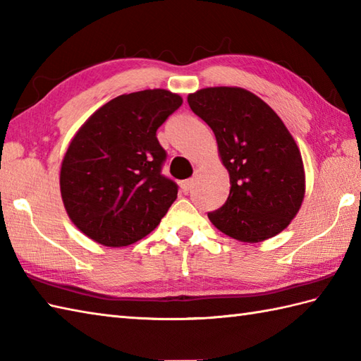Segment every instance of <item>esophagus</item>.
<instances>
[{"label": "esophagus", "instance_id": "34e87169", "mask_svg": "<svg viewBox=\"0 0 361 361\" xmlns=\"http://www.w3.org/2000/svg\"><path fill=\"white\" fill-rule=\"evenodd\" d=\"M192 186H194V180H192V178L181 181V190H183V194H188L189 190L192 189Z\"/></svg>", "mask_w": 361, "mask_h": 361}]
</instances>
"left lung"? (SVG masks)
Segmentation results:
<instances>
[{
	"label": "left lung",
	"instance_id": "1",
	"mask_svg": "<svg viewBox=\"0 0 361 361\" xmlns=\"http://www.w3.org/2000/svg\"><path fill=\"white\" fill-rule=\"evenodd\" d=\"M188 104L216 135L229 172L225 204L208 212L214 226L250 243L279 234L305 192L301 152L281 118L262 99L235 87L200 90Z\"/></svg>",
	"mask_w": 361,
	"mask_h": 361
}]
</instances>
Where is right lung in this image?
<instances>
[{
    "label": "right lung",
    "mask_w": 361,
    "mask_h": 361,
    "mask_svg": "<svg viewBox=\"0 0 361 361\" xmlns=\"http://www.w3.org/2000/svg\"><path fill=\"white\" fill-rule=\"evenodd\" d=\"M183 99L166 90L122 94L101 106L73 137L60 192L73 224L105 247H127L152 233L178 186L161 173L167 153L157 130Z\"/></svg>",
    "instance_id": "right-lung-1"
}]
</instances>
